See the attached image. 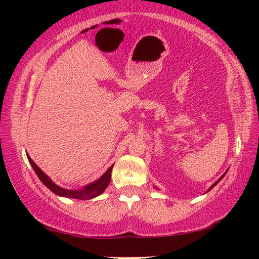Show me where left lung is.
<instances>
[{"label":"left lung","instance_id":"8db88e82","mask_svg":"<svg viewBox=\"0 0 259 259\" xmlns=\"http://www.w3.org/2000/svg\"><path fill=\"white\" fill-rule=\"evenodd\" d=\"M226 172H227V171H226ZM226 172H225V174H224V175H223V176H222V177H221V178H219V179H218V181H217V182H214V183H213V184H212V185H211V186H210V187H209V188H208V191H207V192H205V193H208V192H209V191H210V190H212V188H213V187H214V186H216V185H217V184H218V183H219V182H221V181H222V179H223V177H224V176H225V175H226ZM155 188H156V187H155ZM157 190H159V188H157Z\"/></svg>","mask_w":259,"mask_h":259}]
</instances>
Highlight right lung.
<instances>
[{
  "instance_id": "add662e5",
  "label": "right lung",
  "mask_w": 259,
  "mask_h": 259,
  "mask_svg": "<svg viewBox=\"0 0 259 259\" xmlns=\"http://www.w3.org/2000/svg\"><path fill=\"white\" fill-rule=\"evenodd\" d=\"M27 159L29 161L30 165L33 166L35 174L37 175L38 179H40V181L45 184V185L49 188L52 193H55V194L58 196H63V198L77 199V200L94 199L96 196L102 194V193L106 190L107 186L109 185V182H111V172L114 165L113 164L109 166V168L106 170V172H105L99 179H97V181L88 184V185L78 188V190H67V188L60 187L59 185H57L56 183L52 182L50 177L48 176L47 174L43 172L42 170L34 163V161L30 159V156L28 154H27Z\"/></svg>"
}]
</instances>
